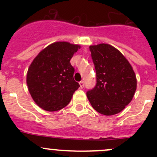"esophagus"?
<instances>
[{"instance_id":"34e87169","label":"esophagus","mask_w":157,"mask_h":157,"mask_svg":"<svg viewBox=\"0 0 157 157\" xmlns=\"http://www.w3.org/2000/svg\"><path fill=\"white\" fill-rule=\"evenodd\" d=\"M80 83V88L83 89V87H84V82H83V80H82V81H80V83Z\"/></svg>"}]
</instances>
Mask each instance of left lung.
<instances>
[{
  "mask_svg": "<svg viewBox=\"0 0 157 157\" xmlns=\"http://www.w3.org/2000/svg\"><path fill=\"white\" fill-rule=\"evenodd\" d=\"M96 72V85L86 93L93 108L104 115L119 113L131 102L137 89L132 66L109 44L90 45Z\"/></svg>",
  "mask_w": 157,
  "mask_h": 157,
  "instance_id": "1",
  "label": "left lung"
}]
</instances>
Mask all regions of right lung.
<instances>
[{
    "label": "right lung",
    "mask_w": 157,
    "mask_h": 157,
    "mask_svg": "<svg viewBox=\"0 0 157 157\" xmlns=\"http://www.w3.org/2000/svg\"><path fill=\"white\" fill-rule=\"evenodd\" d=\"M80 45L56 42L42 49L33 59L26 75L28 90L34 102L48 112L68 105L80 85L74 79L70 63Z\"/></svg>",
    "instance_id": "add662e5"
}]
</instances>
